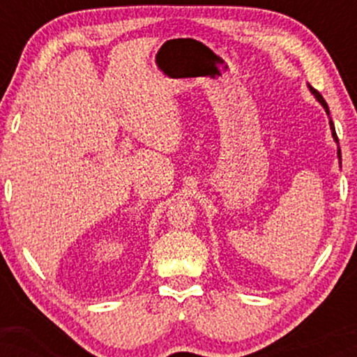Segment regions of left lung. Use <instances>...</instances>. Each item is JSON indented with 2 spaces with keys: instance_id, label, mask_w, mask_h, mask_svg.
Returning <instances> with one entry per match:
<instances>
[{
  "instance_id": "8db88e82",
  "label": "left lung",
  "mask_w": 357,
  "mask_h": 357,
  "mask_svg": "<svg viewBox=\"0 0 357 357\" xmlns=\"http://www.w3.org/2000/svg\"><path fill=\"white\" fill-rule=\"evenodd\" d=\"M310 92L314 93V96H315V99H317L319 102H321V104L324 105V109H326V112L329 114V107H327V102L324 100V97L321 96V93H319L317 90H315L314 87H310ZM329 124H331V129H333V136H334V139H335V141L339 142V139H337V134H335V127H334V122H333V121H329ZM339 158H341V149H339Z\"/></svg>"
}]
</instances>
